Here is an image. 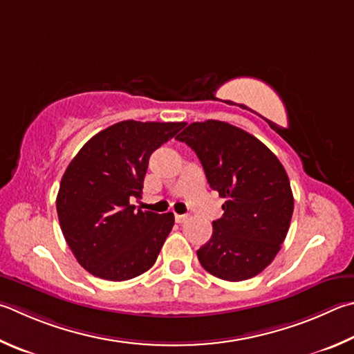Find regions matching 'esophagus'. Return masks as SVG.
Masks as SVG:
<instances>
[{
  "mask_svg": "<svg viewBox=\"0 0 354 354\" xmlns=\"http://www.w3.org/2000/svg\"><path fill=\"white\" fill-rule=\"evenodd\" d=\"M189 220V215H175V221L176 223H179V224H181V223H185V221H187Z\"/></svg>",
  "mask_w": 354,
  "mask_h": 354,
  "instance_id": "obj_1",
  "label": "esophagus"
}]
</instances>
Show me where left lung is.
Here are the masks:
<instances>
[{
  "label": "left lung",
  "instance_id": "left-lung-1",
  "mask_svg": "<svg viewBox=\"0 0 354 354\" xmlns=\"http://www.w3.org/2000/svg\"><path fill=\"white\" fill-rule=\"evenodd\" d=\"M176 139L196 153L212 190L226 199L210 240L198 249L199 263L221 280L255 277L279 254L291 224L294 198L283 165L227 122H194Z\"/></svg>",
  "mask_w": 354,
  "mask_h": 354
}]
</instances>
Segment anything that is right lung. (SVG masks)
Listing matches in <instances>:
<instances>
[{"mask_svg": "<svg viewBox=\"0 0 354 354\" xmlns=\"http://www.w3.org/2000/svg\"><path fill=\"white\" fill-rule=\"evenodd\" d=\"M184 122L124 120L82 147L62 178L57 214L77 261L104 280L124 281L155 265L175 224L164 215L134 210L151 153Z\"/></svg>", "mask_w": 354, "mask_h": 354, "instance_id": "add662e5", "label": "right lung"}]
</instances>
